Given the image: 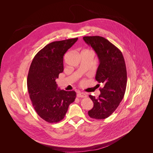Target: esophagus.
Wrapping results in <instances>:
<instances>
[{
  "instance_id": "obj_1",
  "label": "esophagus",
  "mask_w": 153,
  "mask_h": 153,
  "mask_svg": "<svg viewBox=\"0 0 153 153\" xmlns=\"http://www.w3.org/2000/svg\"><path fill=\"white\" fill-rule=\"evenodd\" d=\"M76 96L78 98H85V97L87 96V95L85 93H84V92H78Z\"/></svg>"
}]
</instances>
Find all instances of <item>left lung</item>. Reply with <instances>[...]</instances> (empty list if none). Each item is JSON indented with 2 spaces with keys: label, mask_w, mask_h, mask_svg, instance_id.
I'll use <instances>...</instances> for the list:
<instances>
[{
  "label": "left lung",
  "mask_w": 153,
  "mask_h": 153,
  "mask_svg": "<svg viewBox=\"0 0 153 153\" xmlns=\"http://www.w3.org/2000/svg\"><path fill=\"white\" fill-rule=\"evenodd\" d=\"M83 39L98 55L100 64L95 78L103 86L98 98L89 95L94 106L88 114L91 118L104 119L116 110L124 96L127 84L124 59L120 50L103 37L84 36Z\"/></svg>",
  "instance_id": "1"
}]
</instances>
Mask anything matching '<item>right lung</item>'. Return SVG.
Wrapping results in <instances>:
<instances>
[{"label":"right lung","instance_id":"1","mask_svg":"<svg viewBox=\"0 0 153 153\" xmlns=\"http://www.w3.org/2000/svg\"><path fill=\"white\" fill-rule=\"evenodd\" d=\"M78 38L54 41L46 45L32 60L27 76V88L32 105L39 116L48 123L62 120L75 91L61 90L55 80L64 70L63 57Z\"/></svg>","mask_w":153,"mask_h":153}]
</instances>
